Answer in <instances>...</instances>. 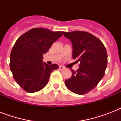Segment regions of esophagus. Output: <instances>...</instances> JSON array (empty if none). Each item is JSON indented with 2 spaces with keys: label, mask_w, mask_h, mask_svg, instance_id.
<instances>
[{
  "label": "esophagus",
  "mask_w": 121,
  "mask_h": 121,
  "mask_svg": "<svg viewBox=\"0 0 121 121\" xmlns=\"http://www.w3.org/2000/svg\"><path fill=\"white\" fill-rule=\"evenodd\" d=\"M59 69H60V70H63V69H64V67H63V66H59Z\"/></svg>",
  "instance_id": "esophagus-1"
}]
</instances>
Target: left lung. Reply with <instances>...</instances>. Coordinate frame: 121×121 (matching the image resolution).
<instances>
[{
  "mask_svg": "<svg viewBox=\"0 0 121 121\" xmlns=\"http://www.w3.org/2000/svg\"><path fill=\"white\" fill-rule=\"evenodd\" d=\"M72 43V57L79 62L76 72L70 69L72 77L65 81L68 90L83 95L94 89L103 78L107 65L105 46L97 37L85 31L63 32Z\"/></svg>",
  "mask_w": 121,
  "mask_h": 121,
  "instance_id": "8db88e82",
  "label": "left lung"
}]
</instances>
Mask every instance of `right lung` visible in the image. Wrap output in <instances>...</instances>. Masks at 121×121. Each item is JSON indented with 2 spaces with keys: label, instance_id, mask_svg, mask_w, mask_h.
<instances>
[{
  "label": "right lung",
  "instance_id": "add662e5",
  "mask_svg": "<svg viewBox=\"0 0 121 121\" xmlns=\"http://www.w3.org/2000/svg\"><path fill=\"white\" fill-rule=\"evenodd\" d=\"M63 35L44 28H34L17 39L10 55V68L13 77L27 92H38L47 85L50 74L58 68L56 64L43 61L44 54Z\"/></svg>",
  "mask_w": 121,
  "mask_h": 121
}]
</instances>
